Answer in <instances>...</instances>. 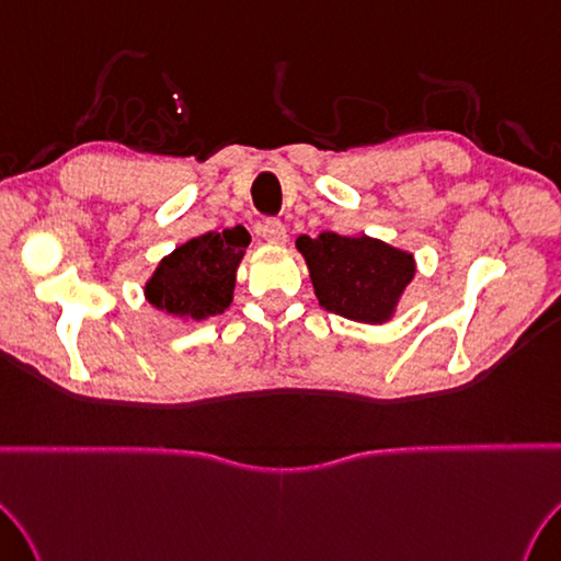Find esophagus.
Masks as SVG:
<instances>
[{
    "label": "esophagus",
    "mask_w": 561,
    "mask_h": 561,
    "mask_svg": "<svg viewBox=\"0 0 561 561\" xmlns=\"http://www.w3.org/2000/svg\"><path fill=\"white\" fill-rule=\"evenodd\" d=\"M257 233L267 240L270 245H284L287 243V228H284L277 218H267V221H262Z\"/></svg>",
    "instance_id": "esophagus-1"
}]
</instances>
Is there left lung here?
<instances>
[{
    "instance_id": "1",
    "label": "left lung",
    "mask_w": 561,
    "mask_h": 561,
    "mask_svg": "<svg viewBox=\"0 0 561 561\" xmlns=\"http://www.w3.org/2000/svg\"><path fill=\"white\" fill-rule=\"evenodd\" d=\"M296 248L309 265L313 291L325 311L350 321L381 325L391 321L403 289L415 274L411 252L369 236H299Z\"/></svg>"
}]
</instances>
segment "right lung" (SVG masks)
Masks as SVG:
<instances>
[{"label": "right lung", "mask_w": 561, "mask_h": 561, "mask_svg": "<svg viewBox=\"0 0 561 561\" xmlns=\"http://www.w3.org/2000/svg\"><path fill=\"white\" fill-rule=\"evenodd\" d=\"M250 236L243 226L224 233L208 230L174 248L146 282V299L158 311L204 321L224 313L233 301L236 270L245 255Z\"/></svg>", "instance_id": "right-lung-1"}]
</instances>
